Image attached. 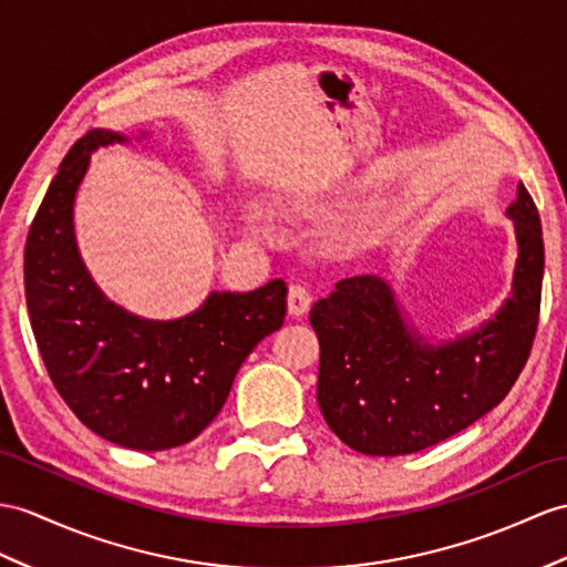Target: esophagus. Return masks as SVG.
<instances>
[{
	"label": "esophagus",
	"mask_w": 567,
	"mask_h": 567,
	"mask_svg": "<svg viewBox=\"0 0 567 567\" xmlns=\"http://www.w3.org/2000/svg\"><path fill=\"white\" fill-rule=\"evenodd\" d=\"M310 293L306 286L300 284H293L291 288H288V312H291L293 317H302L308 310H310Z\"/></svg>",
	"instance_id": "esophagus-1"
}]
</instances>
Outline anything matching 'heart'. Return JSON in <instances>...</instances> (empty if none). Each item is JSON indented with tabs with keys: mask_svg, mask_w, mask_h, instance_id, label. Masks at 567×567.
Instances as JSON below:
<instances>
[{
	"mask_svg": "<svg viewBox=\"0 0 567 567\" xmlns=\"http://www.w3.org/2000/svg\"><path fill=\"white\" fill-rule=\"evenodd\" d=\"M247 218H250L252 228H257V230H261V233L269 230V218H267L265 214H261V212H250V214H247Z\"/></svg>",
	"mask_w": 567,
	"mask_h": 567,
	"instance_id": "heart-1",
	"label": "heart"
}]
</instances>
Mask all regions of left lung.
Returning <instances> with one entry per match:
<instances>
[{
  "instance_id": "obj_1",
  "label": "left lung",
  "mask_w": 567,
  "mask_h": 567,
  "mask_svg": "<svg viewBox=\"0 0 567 567\" xmlns=\"http://www.w3.org/2000/svg\"><path fill=\"white\" fill-rule=\"evenodd\" d=\"M519 259L513 298L474 334L433 349L399 317L390 286L353 276L317 300V404L351 450L394 457L431 447L498 406L527 365L542 310L544 236L527 187L507 209Z\"/></svg>"
}]
</instances>
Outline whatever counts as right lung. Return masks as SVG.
<instances>
[{"label": "right lung", "instance_id": "obj_1", "mask_svg": "<svg viewBox=\"0 0 567 567\" xmlns=\"http://www.w3.org/2000/svg\"><path fill=\"white\" fill-rule=\"evenodd\" d=\"M122 140L93 130L60 163L25 240V306L74 416L110 443L158 452L218 416L245 358L284 324L288 288L276 279L252 293H212L175 322L140 320L105 300L76 252L72 206L91 151Z\"/></svg>", "mask_w": 567, "mask_h": 567}]
</instances>
